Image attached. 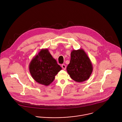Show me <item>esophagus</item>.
I'll return each instance as SVG.
<instances>
[{
  "mask_svg": "<svg viewBox=\"0 0 122 122\" xmlns=\"http://www.w3.org/2000/svg\"><path fill=\"white\" fill-rule=\"evenodd\" d=\"M61 67H62V68L63 69V70H66V66L65 65H64V64H62V65H61Z\"/></svg>",
  "mask_w": 122,
  "mask_h": 122,
  "instance_id": "obj_1",
  "label": "esophagus"
}]
</instances>
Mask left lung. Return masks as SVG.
Here are the masks:
<instances>
[{"mask_svg": "<svg viewBox=\"0 0 122 122\" xmlns=\"http://www.w3.org/2000/svg\"><path fill=\"white\" fill-rule=\"evenodd\" d=\"M67 71L70 77L77 82H82L91 76L93 67L87 54L82 49L72 50Z\"/></svg>", "mask_w": 122, "mask_h": 122, "instance_id": "8db88e82", "label": "left lung"}]
</instances>
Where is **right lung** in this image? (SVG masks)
I'll return each instance as SVG.
<instances>
[{
    "label": "right lung",
    "mask_w": 122,
    "mask_h": 122,
    "mask_svg": "<svg viewBox=\"0 0 122 122\" xmlns=\"http://www.w3.org/2000/svg\"><path fill=\"white\" fill-rule=\"evenodd\" d=\"M62 69L47 49H43L32 59L29 70L32 78L38 83L48 86Z\"/></svg>",
    "instance_id": "add662e5"
}]
</instances>
